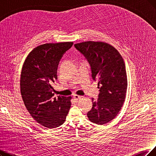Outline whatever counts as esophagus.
<instances>
[{
  "label": "esophagus",
  "mask_w": 156,
  "mask_h": 156,
  "mask_svg": "<svg viewBox=\"0 0 156 156\" xmlns=\"http://www.w3.org/2000/svg\"><path fill=\"white\" fill-rule=\"evenodd\" d=\"M82 97V96H80V95H73V99L75 101H78L79 98H80Z\"/></svg>",
  "instance_id": "esophagus-1"
}]
</instances>
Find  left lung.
<instances>
[{"label":"left lung","instance_id":"left-lung-1","mask_svg":"<svg viewBox=\"0 0 156 156\" xmlns=\"http://www.w3.org/2000/svg\"><path fill=\"white\" fill-rule=\"evenodd\" d=\"M88 60L93 79L98 81L97 101L92 98L93 107L88 112L89 120L104 125L116 117L126 99L127 79L120 54L107 43L85 41L74 45Z\"/></svg>","mask_w":156,"mask_h":156}]
</instances>
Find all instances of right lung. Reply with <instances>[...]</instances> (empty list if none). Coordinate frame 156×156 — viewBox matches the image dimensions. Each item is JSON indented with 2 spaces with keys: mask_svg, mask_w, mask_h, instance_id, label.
<instances>
[{
  "mask_svg": "<svg viewBox=\"0 0 156 156\" xmlns=\"http://www.w3.org/2000/svg\"><path fill=\"white\" fill-rule=\"evenodd\" d=\"M73 42L46 43L34 48L23 65L20 91L30 115L41 126H60L71 106V97H54L52 84L58 79V67Z\"/></svg>",
  "mask_w": 156,
  "mask_h": 156,
  "instance_id": "obj_1",
  "label": "right lung"
}]
</instances>
